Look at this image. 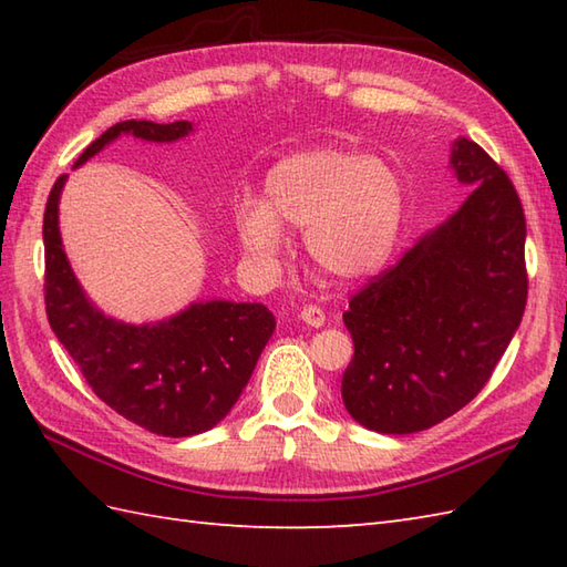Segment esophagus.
<instances>
[{
  "mask_svg": "<svg viewBox=\"0 0 567 567\" xmlns=\"http://www.w3.org/2000/svg\"><path fill=\"white\" fill-rule=\"evenodd\" d=\"M299 319H302L307 327H315V329H321L323 323H327V315H323V309L319 307H305L299 311Z\"/></svg>",
  "mask_w": 567,
  "mask_h": 567,
  "instance_id": "esophagus-1",
  "label": "esophagus"
}]
</instances>
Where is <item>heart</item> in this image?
Returning a JSON list of instances; mask_svg holds the SVG:
<instances>
[{
    "label": "heart",
    "instance_id": "obj_1",
    "mask_svg": "<svg viewBox=\"0 0 567 567\" xmlns=\"http://www.w3.org/2000/svg\"><path fill=\"white\" fill-rule=\"evenodd\" d=\"M404 207V183L392 163L363 151L319 146L275 163L265 177V202L240 197L234 221L238 244L262 265L282 256V223L307 225L309 258L331 277L358 280L392 256Z\"/></svg>",
    "mask_w": 567,
    "mask_h": 567
}]
</instances>
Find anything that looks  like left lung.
I'll list each match as a JSON object with an SVG mask.
<instances>
[{"instance_id":"8db88e82","label":"left lung","mask_w":567,"mask_h":567,"mask_svg":"<svg viewBox=\"0 0 567 567\" xmlns=\"http://www.w3.org/2000/svg\"><path fill=\"white\" fill-rule=\"evenodd\" d=\"M461 209L360 290L343 315L355 353L341 396L360 426L414 433L475 400L524 317L526 219L507 173L457 138Z\"/></svg>"}]
</instances>
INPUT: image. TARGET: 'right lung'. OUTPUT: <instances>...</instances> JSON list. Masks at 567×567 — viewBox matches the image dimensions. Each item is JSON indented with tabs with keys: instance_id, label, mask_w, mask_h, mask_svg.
Instances as JSON below:
<instances>
[{
	"instance_id": "1",
	"label": "right lung",
	"mask_w": 567,
	"mask_h": 567,
	"mask_svg": "<svg viewBox=\"0 0 567 567\" xmlns=\"http://www.w3.org/2000/svg\"><path fill=\"white\" fill-rule=\"evenodd\" d=\"M124 134L173 143L192 134V122L114 124L82 151L75 167ZM65 179H55L43 216L45 315L58 341L94 394L124 419L171 439L214 429L256 370L275 331L272 311L256 302L209 299L155 323L106 317L84 295L63 250L58 204Z\"/></svg>"
}]
</instances>
